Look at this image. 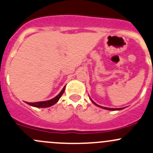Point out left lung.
<instances>
[{
    "mask_svg": "<svg viewBox=\"0 0 153 153\" xmlns=\"http://www.w3.org/2000/svg\"><path fill=\"white\" fill-rule=\"evenodd\" d=\"M91 102H93V103L94 104V105H97V106H98V107H100V108H104V109H106V110H109V111H116V110H122V109H123L124 108H106V107H102V106H100V105H98L97 104H96L95 102H94V101L92 100L91 99Z\"/></svg>",
    "mask_w": 153,
    "mask_h": 153,
    "instance_id": "1",
    "label": "left lung"
}]
</instances>
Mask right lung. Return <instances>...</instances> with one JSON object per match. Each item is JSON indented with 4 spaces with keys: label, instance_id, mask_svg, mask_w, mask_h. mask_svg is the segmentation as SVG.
Segmentation results:
<instances>
[{
    "label": "right lung",
    "instance_id": "right-lung-1",
    "mask_svg": "<svg viewBox=\"0 0 153 153\" xmlns=\"http://www.w3.org/2000/svg\"><path fill=\"white\" fill-rule=\"evenodd\" d=\"M64 90H65V86L63 88V89L62 90L60 93L58 94L56 97H55L53 99L50 100H47V101H41V102H26L27 104L28 105L33 106V107H36V108H47V107H50V106L54 105L56 104V102L59 101V100L60 99V97H62V95L63 94Z\"/></svg>",
    "mask_w": 153,
    "mask_h": 153
}]
</instances>
